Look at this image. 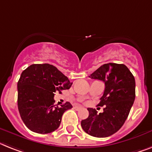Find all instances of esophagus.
<instances>
[{"label": "esophagus", "instance_id": "obj_1", "mask_svg": "<svg viewBox=\"0 0 152 152\" xmlns=\"http://www.w3.org/2000/svg\"><path fill=\"white\" fill-rule=\"evenodd\" d=\"M74 108H75L76 110H79L82 109V107H80V106H75V107H74Z\"/></svg>", "mask_w": 152, "mask_h": 152}]
</instances>
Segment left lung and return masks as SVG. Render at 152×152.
Masks as SVG:
<instances>
[{"label":"left lung","mask_w":152,"mask_h":152,"mask_svg":"<svg viewBox=\"0 0 152 152\" xmlns=\"http://www.w3.org/2000/svg\"><path fill=\"white\" fill-rule=\"evenodd\" d=\"M89 77L105 84L98 104L105 107L100 113L88 108L89 117L81 121V127L93 137H109L119 131L128 117L135 99L134 77L125 65L117 63L103 65Z\"/></svg>","instance_id":"1"}]
</instances>
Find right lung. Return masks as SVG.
<instances>
[{
    "label": "right lung",
    "mask_w": 152,
    "mask_h": 152,
    "mask_svg": "<svg viewBox=\"0 0 152 152\" xmlns=\"http://www.w3.org/2000/svg\"><path fill=\"white\" fill-rule=\"evenodd\" d=\"M72 83L56 66L33 64L22 72L18 83V107L23 122L33 132L48 134L60 125L62 114L72 106L54 104L56 92L69 90Z\"/></svg>",
    "instance_id": "1"
}]
</instances>
